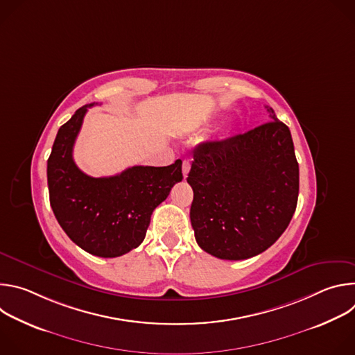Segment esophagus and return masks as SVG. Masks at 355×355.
<instances>
[{"label": "esophagus", "mask_w": 355, "mask_h": 355, "mask_svg": "<svg viewBox=\"0 0 355 355\" xmlns=\"http://www.w3.org/2000/svg\"><path fill=\"white\" fill-rule=\"evenodd\" d=\"M189 167H191L189 162H188V160H184V162H182V175H184V178L188 175V173H189Z\"/></svg>", "instance_id": "1"}]
</instances>
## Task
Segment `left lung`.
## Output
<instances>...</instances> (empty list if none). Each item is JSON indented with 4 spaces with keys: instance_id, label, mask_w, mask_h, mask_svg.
<instances>
[{
    "instance_id": "left-lung-1",
    "label": "left lung",
    "mask_w": 355,
    "mask_h": 355,
    "mask_svg": "<svg viewBox=\"0 0 355 355\" xmlns=\"http://www.w3.org/2000/svg\"><path fill=\"white\" fill-rule=\"evenodd\" d=\"M270 122L193 150L188 184L198 245L222 260H245L271 247L297 204L299 166L289 128Z\"/></svg>"
}]
</instances>
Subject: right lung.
I'll return each mask as SVG.
<instances>
[{
	"label": "right lung",
	"mask_w": 355,
	"mask_h": 355,
	"mask_svg": "<svg viewBox=\"0 0 355 355\" xmlns=\"http://www.w3.org/2000/svg\"><path fill=\"white\" fill-rule=\"evenodd\" d=\"M88 104L58 132L47 160L50 207L66 234L96 257L126 254L144 240L153 211L182 180V162L167 167L133 166L94 178L73 160V147Z\"/></svg>",
	"instance_id": "add662e5"
}]
</instances>
